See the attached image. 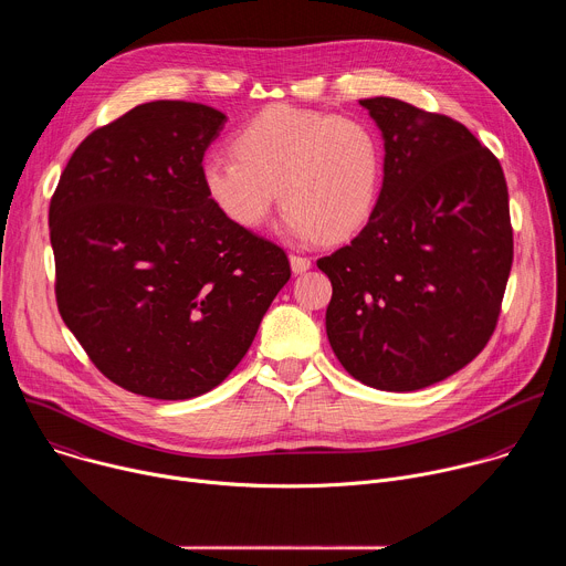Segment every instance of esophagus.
Wrapping results in <instances>:
<instances>
[{"mask_svg": "<svg viewBox=\"0 0 566 566\" xmlns=\"http://www.w3.org/2000/svg\"><path fill=\"white\" fill-rule=\"evenodd\" d=\"M291 269L293 273H306L311 269V260L308 258H302V255H291Z\"/></svg>", "mask_w": 566, "mask_h": 566, "instance_id": "esophagus-1", "label": "esophagus"}]
</instances>
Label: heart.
<instances>
[{
    "instance_id": "b5f03b06",
    "label": "heart",
    "mask_w": 566,
    "mask_h": 566,
    "mask_svg": "<svg viewBox=\"0 0 566 566\" xmlns=\"http://www.w3.org/2000/svg\"><path fill=\"white\" fill-rule=\"evenodd\" d=\"M234 156L212 154L201 166L208 199L239 228L264 226L277 201L282 226L297 239L332 241L358 232L371 217L382 151L360 118L269 107L241 129Z\"/></svg>"
}]
</instances>
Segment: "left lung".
Listing matches in <instances>:
<instances>
[{"instance_id":"obj_1","label":"left lung","mask_w":566,"mask_h":566,"mask_svg":"<svg viewBox=\"0 0 566 566\" xmlns=\"http://www.w3.org/2000/svg\"><path fill=\"white\" fill-rule=\"evenodd\" d=\"M360 105L382 134V188L352 244L317 260L334 286L327 336L356 380L415 391L495 332L513 264L509 188L459 120L385 96Z\"/></svg>"}]
</instances>
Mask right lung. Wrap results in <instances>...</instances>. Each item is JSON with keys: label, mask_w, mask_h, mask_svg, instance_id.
I'll return each instance as SVG.
<instances>
[{"label": "right lung", "mask_w": 566, "mask_h": 566, "mask_svg": "<svg viewBox=\"0 0 566 566\" xmlns=\"http://www.w3.org/2000/svg\"><path fill=\"white\" fill-rule=\"evenodd\" d=\"M226 114L154 101L77 145L49 206L55 300L92 363L127 391L186 400L247 356L291 277L286 253L208 199Z\"/></svg>", "instance_id": "1"}]
</instances>
